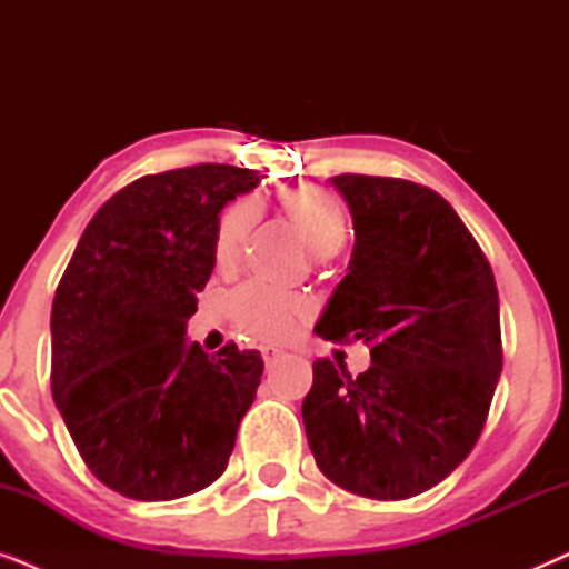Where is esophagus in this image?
Wrapping results in <instances>:
<instances>
[{
  "mask_svg": "<svg viewBox=\"0 0 569 569\" xmlns=\"http://www.w3.org/2000/svg\"><path fill=\"white\" fill-rule=\"evenodd\" d=\"M282 355H284L282 349H277V347H263V349H261V357H263V362H267L269 368H271V365H274V362H277L279 357H282Z\"/></svg>",
  "mask_w": 569,
  "mask_h": 569,
  "instance_id": "esophagus-1",
  "label": "esophagus"
}]
</instances>
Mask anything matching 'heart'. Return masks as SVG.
<instances>
[{
  "instance_id": "heart-1",
  "label": "heart",
  "mask_w": 569,
  "mask_h": 569,
  "mask_svg": "<svg viewBox=\"0 0 569 569\" xmlns=\"http://www.w3.org/2000/svg\"><path fill=\"white\" fill-rule=\"evenodd\" d=\"M279 209L298 230L302 243L313 256H333L347 240V209L331 191L318 186H298L279 193ZM256 222V207L251 201H236L224 209L214 232V259L220 267H232L238 261L243 243ZM232 316L238 326L256 339L282 341L292 337L308 306L298 295L274 292L259 284H246L232 295Z\"/></svg>"
}]
</instances>
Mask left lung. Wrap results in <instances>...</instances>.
<instances>
[{"label": "left lung", "instance_id": "obj_1", "mask_svg": "<svg viewBox=\"0 0 569 569\" xmlns=\"http://www.w3.org/2000/svg\"><path fill=\"white\" fill-rule=\"evenodd\" d=\"M355 248L316 333L370 347L352 378L313 362L302 425L318 469L370 500H407L448 477L487 422L502 372L489 263L440 193L401 178L333 176Z\"/></svg>", "mask_w": 569, "mask_h": 569}]
</instances>
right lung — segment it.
Wrapping results in <instances>:
<instances>
[{"instance_id":"add662e5","label":"right lung","mask_w":569,"mask_h":569,"mask_svg":"<svg viewBox=\"0 0 569 569\" xmlns=\"http://www.w3.org/2000/svg\"><path fill=\"white\" fill-rule=\"evenodd\" d=\"M261 173L204 166L144 176L98 209L51 308V393L88 469L142 502L220 479L263 360L186 339L214 269L222 207Z\"/></svg>"}]
</instances>
